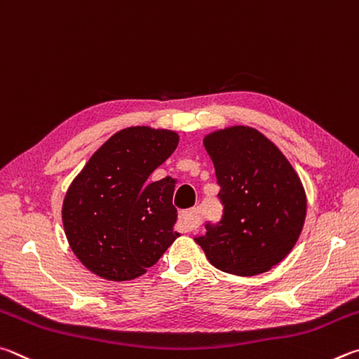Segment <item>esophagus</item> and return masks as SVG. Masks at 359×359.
<instances>
[{"mask_svg": "<svg viewBox=\"0 0 359 359\" xmlns=\"http://www.w3.org/2000/svg\"><path fill=\"white\" fill-rule=\"evenodd\" d=\"M200 222L197 210H186L180 212V227L183 231H192Z\"/></svg>", "mask_w": 359, "mask_h": 359, "instance_id": "1", "label": "esophagus"}]
</instances>
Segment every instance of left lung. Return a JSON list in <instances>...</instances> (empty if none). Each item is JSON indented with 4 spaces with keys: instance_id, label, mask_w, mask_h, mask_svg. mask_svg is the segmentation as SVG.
Listing matches in <instances>:
<instances>
[{
    "instance_id": "8db88e82",
    "label": "left lung",
    "mask_w": 359,
    "mask_h": 359,
    "mask_svg": "<svg viewBox=\"0 0 359 359\" xmlns=\"http://www.w3.org/2000/svg\"><path fill=\"white\" fill-rule=\"evenodd\" d=\"M215 163L221 221L194 240L221 271L255 276L278 265L297 244L306 194L287 157L259 130L235 126L206 135Z\"/></svg>"
}]
</instances>
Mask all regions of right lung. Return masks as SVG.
<instances>
[{
  "label": "right lung",
  "instance_id": "right-lung-1",
  "mask_svg": "<svg viewBox=\"0 0 359 359\" xmlns=\"http://www.w3.org/2000/svg\"><path fill=\"white\" fill-rule=\"evenodd\" d=\"M178 144V134L135 126L116 132L69 186L62 225L83 265L107 280L147 273L180 233L173 231V178L148 181Z\"/></svg>",
  "mask_w": 359,
  "mask_h": 359
}]
</instances>
